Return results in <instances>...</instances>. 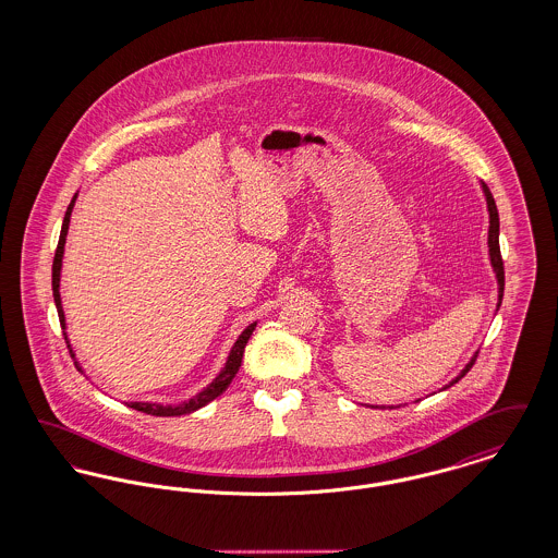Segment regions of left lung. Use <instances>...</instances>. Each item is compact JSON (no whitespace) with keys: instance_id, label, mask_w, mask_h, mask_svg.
<instances>
[{"instance_id":"8db88e82","label":"left lung","mask_w":558,"mask_h":558,"mask_svg":"<svg viewBox=\"0 0 558 558\" xmlns=\"http://www.w3.org/2000/svg\"><path fill=\"white\" fill-rule=\"evenodd\" d=\"M483 187V194H485V201H487V211H489V232H487V246H489V262L494 267V274L498 278V307L502 305V296H505V262H502V255H500V217H498V209H496V201L489 192L487 184L481 182ZM478 353V351H477ZM477 353L471 357V362L460 371V374L451 380L450 385H446L444 389H448L451 385H456L466 372L473 368L475 360H477Z\"/></svg>"}]
</instances>
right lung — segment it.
I'll return each instance as SVG.
<instances>
[{
    "mask_svg": "<svg viewBox=\"0 0 558 558\" xmlns=\"http://www.w3.org/2000/svg\"><path fill=\"white\" fill-rule=\"evenodd\" d=\"M75 201H77V194L73 196L69 209L64 213V221H62V230H60V240H58V248H56V255H53L52 266V291H53V303H56V310H58V318H60V326L62 330H66V322H64V312H62V301H60V269H62V255H64V242H66V232H69V223H71V213L75 207ZM257 322L248 324L234 347L230 349V355L226 360V366L221 368V372L213 378V383H209L201 393H196L194 398L182 401L178 405H162V403H153V401H128V405L137 410V412H144V414H153V416H182V414H190V412H196L198 408L207 405L209 401L215 398H219L232 383V378L236 376V372L240 368V362H242V355H244V347L248 343L253 330H255ZM66 335V332H64ZM66 339V337H64ZM69 343V339H66ZM75 366L80 368V364L75 362ZM83 372V371H81Z\"/></svg>",
    "mask_w": 558,
    "mask_h": 558,
    "instance_id": "obj_1",
    "label": "right lung"
}]
</instances>
